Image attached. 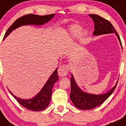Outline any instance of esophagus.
<instances>
[{"label":"esophagus","instance_id":"obj_1","mask_svg":"<svg viewBox=\"0 0 126 126\" xmlns=\"http://www.w3.org/2000/svg\"><path fill=\"white\" fill-rule=\"evenodd\" d=\"M69 71V66L66 64H63V65L60 66L58 69V75L60 77H64L68 74Z\"/></svg>","mask_w":126,"mask_h":126}]
</instances>
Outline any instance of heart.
Returning a JSON list of instances; mask_svg holds the SVG:
<instances>
[{"mask_svg": "<svg viewBox=\"0 0 126 126\" xmlns=\"http://www.w3.org/2000/svg\"><path fill=\"white\" fill-rule=\"evenodd\" d=\"M81 28L79 26H73L71 27V29H70L71 34L74 35V36H77V35L79 34L80 31H81ZM84 34H83V35Z\"/></svg>", "mask_w": 126, "mask_h": 126, "instance_id": "1", "label": "heart"}]
</instances>
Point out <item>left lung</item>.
Listing matches in <instances>:
<instances>
[{
  "instance_id": "obj_1",
  "label": "left lung",
  "mask_w": 126,
  "mask_h": 126,
  "mask_svg": "<svg viewBox=\"0 0 126 126\" xmlns=\"http://www.w3.org/2000/svg\"><path fill=\"white\" fill-rule=\"evenodd\" d=\"M89 16L92 17L94 22V35L115 32L121 44V39L117 32L114 29L112 24L108 20L96 14H89ZM70 84L71 92L70 97L75 106L81 110H90L95 108L96 107L104 103L105 100H106V99L112 94L117 83L110 91L105 94L102 95H93L81 91L77 86L73 75H71V79H70Z\"/></svg>"
}]
</instances>
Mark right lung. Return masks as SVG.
<instances>
[{"mask_svg":"<svg viewBox=\"0 0 126 126\" xmlns=\"http://www.w3.org/2000/svg\"><path fill=\"white\" fill-rule=\"evenodd\" d=\"M54 16H55V14L45 16H38L36 14H29L23 16L14 22V23L7 30L4 38H5V37H7L12 32V30H14L21 26L28 24L42 25L44 23L48 22ZM57 70L58 68L51 75L40 92L32 99H20L18 97L14 95L11 92H10L12 94V95L16 98L17 101L25 108L32 111L43 110L47 108V106L49 105V102L51 98L52 88L55 83L58 80Z\"/></svg>","mask_w":126,"mask_h":126,"instance_id":"right-lung-1","label":"right lung"}]
</instances>
